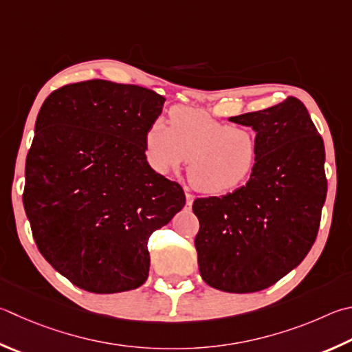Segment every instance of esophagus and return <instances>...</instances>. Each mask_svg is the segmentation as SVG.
<instances>
[{
    "instance_id": "1",
    "label": "esophagus",
    "mask_w": 352,
    "mask_h": 352,
    "mask_svg": "<svg viewBox=\"0 0 352 352\" xmlns=\"http://www.w3.org/2000/svg\"><path fill=\"white\" fill-rule=\"evenodd\" d=\"M194 200H195V197H194L192 194L186 192V204H188V208H189V209L192 208V203H194Z\"/></svg>"
}]
</instances>
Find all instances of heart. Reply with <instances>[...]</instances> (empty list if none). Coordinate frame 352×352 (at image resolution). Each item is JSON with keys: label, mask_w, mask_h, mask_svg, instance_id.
Returning a JSON list of instances; mask_svg holds the SVG:
<instances>
[{"label": "heart", "mask_w": 352, "mask_h": 352, "mask_svg": "<svg viewBox=\"0 0 352 352\" xmlns=\"http://www.w3.org/2000/svg\"><path fill=\"white\" fill-rule=\"evenodd\" d=\"M144 154L152 169L168 174L188 162V180L198 192L221 195L249 180L260 158L258 137L203 111L177 106L169 126L154 120L144 133Z\"/></svg>", "instance_id": "1"}]
</instances>
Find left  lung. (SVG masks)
<instances>
[{
  "instance_id": "left-lung-1",
  "label": "left lung",
  "mask_w": 352,
  "mask_h": 352,
  "mask_svg": "<svg viewBox=\"0 0 352 352\" xmlns=\"http://www.w3.org/2000/svg\"><path fill=\"white\" fill-rule=\"evenodd\" d=\"M229 120L252 127L260 158L245 186L194 201L195 249L209 286L248 294L278 282L314 245L328 190L324 146L294 97Z\"/></svg>"
}]
</instances>
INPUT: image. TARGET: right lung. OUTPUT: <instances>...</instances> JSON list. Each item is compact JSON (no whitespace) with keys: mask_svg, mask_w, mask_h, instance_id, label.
<instances>
[{"mask_svg":"<svg viewBox=\"0 0 352 352\" xmlns=\"http://www.w3.org/2000/svg\"><path fill=\"white\" fill-rule=\"evenodd\" d=\"M164 98L146 87L91 80L44 101L25 158L23 203L38 249L81 289H137L149 274L148 239L183 209L157 174L144 133Z\"/></svg>","mask_w":352,"mask_h":352,"instance_id":"right-lung-1","label":"right lung"}]
</instances>
